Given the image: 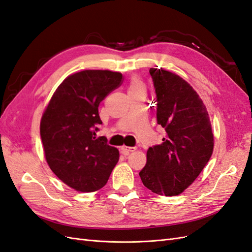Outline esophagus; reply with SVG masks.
Masks as SVG:
<instances>
[{
    "mask_svg": "<svg viewBox=\"0 0 252 252\" xmlns=\"http://www.w3.org/2000/svg\"><path fill=\"white\" fill-rule=\"evenodd\" d=\"M136 150V147H127V146H122L121 151L125 155H128L130 153H133V151Z\"/></svg>",
    "mask_w": 252,
    "mask_h": 252,
    "instance_id": "34e87169",
    "label": "esophagus"
}]
</instances>
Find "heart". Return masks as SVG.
<instances>
[{"label": "heart", "instance_id": "heart-1", "mask_svg": "<svg viewBox=\"0 0 252 252\" xmlns=\"http://www.w3.org/2000/svg\"><path fill=\"white\" fill-rule=\"evenodd\" d=\"M132 87H140V88H144V85L142 81H140L138 78H134L132 80V84H131V88Z\"/></svg>", "mask_w": 252, "mask_h": 252}]
</instances>
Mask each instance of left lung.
Instances as JSON below:
<instances>
[{
  "label": "left lung",
  "mask_w": 252,
  "mask_h": 252,
  "mask_svg": "<svg viewBox=\"0 0 252 252\" xmlns=\"http://www.w3.org/2000/svg\"><path fill=\"white\" fill-rule=\"evenodd\" d=\"M149 74L156 91L157 122L165 136L160 145L149 147L139 176L157 194L178 195L212 157V125L205 105L186 80L162 68H150Z\"/></svg>",
  "instance_id": "obj_1"
}]
</instances>
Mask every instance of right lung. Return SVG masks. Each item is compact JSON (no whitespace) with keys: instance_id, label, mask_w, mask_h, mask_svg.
I'll return each instance as SVG.
<instances>
[{"instance_id":"right-lung-1","label":"right lung","mask_w":252,"mask_h":252,"mask_svg":"<svg viewBox=\"0 0 252 252\" xmlns=\"http://www.w3.org/2000/svg\"><path fill=\"white\" fill-rule=\"evenodd\" d=\"M122 81L118 72L87 69L63 80L40 121L45 157L57 177L71 188L93 192L106 185L119 151L96 137L98 105Z\"/></svg>"}]
</instances>
